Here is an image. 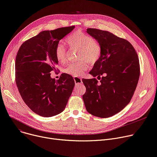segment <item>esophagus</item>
Listing matches in <instances>:
<instances>
[{
	"instance_id": "esophagus-1",
	"label": "esophagus",
	"mask_w": 157,
	"mask_h": 157,
	"mask_svg": "<svg viewBox=\"0 0 157 157\" xmlns=\"http://www.w3.org/2000/svg\"><path fill=\"white\" fill-rule=\"evenodd\" d=\"M74 80H75V84H76V85H79V84H81L82 83V79H81L80 78H78V77H74Z\"/></svg>"
}]
</instances>
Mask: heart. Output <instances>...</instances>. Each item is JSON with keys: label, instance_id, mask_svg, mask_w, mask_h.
<instances>
[{"label": "heart", "instance_id": "obj_1", "mask_svg": "<svg viewBox=\"0 0 157 157\" xmlns=\"http://www.w3.org/2000/svg\"><path fill=\"white\" fill-rule=\"evenodd\" d=\"M65 42L70 48L79 49V59L86 60L68 64L64 69V72L67 74L75 76H81L84 71L88 69L89 64L87 62L94 64L101 56V48L99 42L81 30L76 31L67 36ZM55 55L59 63L64 62L66 49L62 44L59 43L56 46Z\"/></svg>", "mask_w": 157, "mask_h": 157}]
</instances>
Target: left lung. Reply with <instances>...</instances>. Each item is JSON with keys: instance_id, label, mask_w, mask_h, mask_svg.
Returning <instances> with one entry per match:
<instances>
[{"instance_id": "obj_1", "label": "left lung", "mask_w": 157, "mask_h": 157, "mask_svg": "<svg viewBox=\"0 0 157 157\" xmlns=\"http://www.w3.org/2000/svg\"><path fill=\"white\" fill-rule=\"evenodd\" d=\"M101 54L89 73L100 79H82L86 91L82 99L87 111L99 118H109L121 111L131 101L140 76L137 53L130 42L113 34L88 28Z\"/></svg>"}]
</instances>
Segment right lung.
<instances>
[{
    "label": "right lung",
    "mask_w": 157,
    "mask_h": 157,
    "mask_svg": "<svg viewBox=\"0 0 157 157\" xmlns=\"http://www.w3.org/2000/svg\"><path fill=\"white\" fill-rule=\"evenodd\" d=\"M75 26L43 31L21 46L16 59V82L24 103L37 115L51 117L64 111L75 81L63 73L58 80L51 72L58 64L56 46Z\"/></svg>",
    "instance_id": "1"
}]
</instances>
